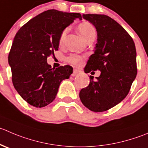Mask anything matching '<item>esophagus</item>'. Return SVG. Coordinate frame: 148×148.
<instances>
[{
	"instance_id": "1",
	"label": "esophagus",
	"mask_w": 148,
	"mask_h": 148,
	"mask_svg": "<svg viewBox=\"0 0 148 148\" xmlns=\"http://www.w3.org/2000/svg\"><path fill=\"white\" fill-rule=\"evenodd\" d=\"M80 72H81V71H80L79 70L74 69V71H73V73H72V74H71V76L74 77V76H76V75H77V74H80Z\"/></svg>"
}]
</instances>
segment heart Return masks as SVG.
Wrapping results in <instances>:
<instances>
[{
    "label": "heart",
    "instance_id": "b5f03b06",
    "mask_svg": "<svg viewBox=\"0 0 148 148\" xmlns=\"http://www.w3.org/2000/svg\"><path fill=\"white\" fill-rule=\"evenodd\" d=\"M78 29L81 35L85 40L90 38V36L95 35L96 34V30L95 27H93L92 24L87 22V21L81 23L79 25ZM67 32H68V28H65L64 29H63V31L60 34L59 39H58V44L60 45H62L64 44V39H65ZM66 61L70 64H73V65L80 66L82 64L84 58H83L82 56L78 55V54H71L69 56L66 58Z\"/></svg>",
    "mask_w": 148,
    "mask_h": 148
}]
</instances>
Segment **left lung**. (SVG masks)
I'll use <instances>...</instances> for the list:
<instances>
[{
	"label": "left lung",
	"mask_w": 148,
	"mask_h": 148,
	"mask_svg": "<svg viewBox=\"0 0 148 148\" xmlns=\"http://www.w3.org/2000/svg\"><path fill=\"white\" fill-rule=\"evenodd\" d=\"M97 33L94 53L89 58L84 72L100 71L90 76V84L82 89L79 97L89 110L103 112L122 101L137 76L136 48L131 36L112 18L103 14H83ZM93 72V71H92Z\"/></svg>",
	"instance_id": "left-lung-1"
}]
</instances>
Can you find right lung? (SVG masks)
I'll return each mask as SVG.
<instances>
[{"instance_id": "1", "label": "right lung", "mask_w": 148, "mask_h": 148, "mask_svg": "<svg viewBox=\"0 0 148 148\" xmlns=\"http://www.w3.org/2000/svg\"><path fill=\"white\" fill-rule=\"evenodd\" d=\"M77 18L82 19L79 13L48 10L30 19L16 34L8 55L12 82L31 106L42 108L52 103L61 82L72 74L69 65L51 68L47 58L58 51L63 29Z\"/></svg>"}]
</instances>
